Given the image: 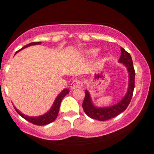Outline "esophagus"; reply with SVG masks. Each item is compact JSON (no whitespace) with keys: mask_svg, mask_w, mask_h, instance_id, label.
<instances>
[{"mask_svg":"<svg viewBox=\"0 0 154 154\" xmlns=\"http://www.w3.org/2000/svg\"><path fill=\"white\" fill-rule=\"evenodd\" d=\"M83 83L82 81L80 79H75L71 84V88L72 90L77 89V88H81L82 87Z\"/></svg>","mask_w":154,"mask_h":154,"instance_id":"esophagus-1","label":"esophagus"}]
</instances>
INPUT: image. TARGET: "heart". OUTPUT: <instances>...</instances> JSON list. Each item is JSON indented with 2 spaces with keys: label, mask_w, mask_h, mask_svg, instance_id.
<instances>
[{
  "label": "heart",
  "mask_w": 154,
  "mask_h": 154,
  "mask_svg": "<svg viewBox=\"0 0 154 154\" xmlns=\"http://www.w3.org/2000/svg\"><path fill=\"white\" fill-rule=\"evenodd\" d=\"M98 48H93L91 49L89 51H88V54L91 55V56H95L98 54Z\"/></svg>",
  "instance_id": "obj_1"
}]
</instances>
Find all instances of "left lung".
<instances>
[{
    "mask_svg": "<svg viewBox=\"0 0 154 154\" xmlns=\"http://www.w3.org/2000/svg\"><path fill=\"white\" fill-rule=\"evenodd\" d=\"M119 61L123 63L127 67L130 75L129 79V88L127 95L119 103L113 106L108 108H96L91 103V97L88 91H85V96L82 103V108L85 113L89 117L99 121H106L114 118L118 116L125 109L131 101L132 95H133L134 88H135V72L133 66V62L131 58V56L123 48H121V56L119 59Z\"/></svg>",
    "mask_w": 154,
    "mask_h": 154,
    "instance_id": "obj_1",
    "label": "left lung"
}]
</instances>
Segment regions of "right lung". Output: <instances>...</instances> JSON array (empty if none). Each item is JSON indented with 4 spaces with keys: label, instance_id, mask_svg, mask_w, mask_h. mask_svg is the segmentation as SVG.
<instances>
[{
    "label": "right lung",
    "instance_id": "right-lung-1",
    "mask_svg": "<svg viewBox=\"0 0 154 154\" xmlns=\"http://www.w3.org/2000/svg\"><path fill=\"white\" fill-rule=\"evenodd\" d=\"M40 43H41V42H33V43L27 44V45H26L25 46L22 48L20 50L17 51V52H16V54H17L18 51L22 50V49H24L26 47L29 46V45H38V44H40ZM69 93V89L63 90V91L61 92V93H60L59 95H58L57 98H56L54 105H53V106L51 109V110L43 116H38V117H29V116H26L25 115H24V114H22V113L19 112V111L17 110L15 107H14V109H15V110L17 111V112L18 113L19 115L22 116V118H24V119H26V121H28L29 122L33 124V125H39V126L48 125V124L53 122H54V120L56 119V117H57V116H58V114H59V107H60V105H61V100H62L63 98H64L65 95H66V94H68Z\"/></svg>",
    "mask_w": 154,
    "mask_h": 154
}]
</instances>
